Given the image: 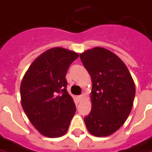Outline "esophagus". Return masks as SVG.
I'll list each match as a JSON object with an SVG mask.
<instances>
[{"label":"esophagus","instance_id":"esophagus-1","mask_svg":"<svg viewBox=\"0 0 152 152\" xmlns=\"http://www.w3.org/2000/svg\"><path fill=\"white\" fill-rule=\"evenodd\" d=\"M83 97H84V95L82 94V95H80V96H78V100H79V102H80L82 99H83Z\"/></svg>","mask_w":152,"mask_h":152}]
</instances>
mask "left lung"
<instances>
[{"label": "left lung", "mask_w": 152, "mask_h": 152, "mask_svg": "<svg viewBox=\"0 0 152 152\" xmlns=\"http://www.w3.org/2000/svg\"><path fill=\"white\" fill-rule=\"evenodd\" d=\"M91 77V111L84 118L91 134L106 137L119 129L132 111L135 83L126 66L110 50L96 47L80 54Z\"/></svg>", "instance_id": "obj_1"}]
</instances>
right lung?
Instances as JSON below:
<instances>
[{"instance_id":"add662e5","label":"right lung","mask_w":152,"mask_h":152,"mask_svg":"<svg viewBox=\"0 0 152 152\" xmlns=\"http://www.w3.org/2000/svg\"><path fill=\"white\" fill-rule=\"evenodd\" d=\"M79 55L56 47L38 56L20 84L21 106L35 128L43 136L59 137L67 132L76 111L66 91V75Z\"/></svg>"}]
</instances>
